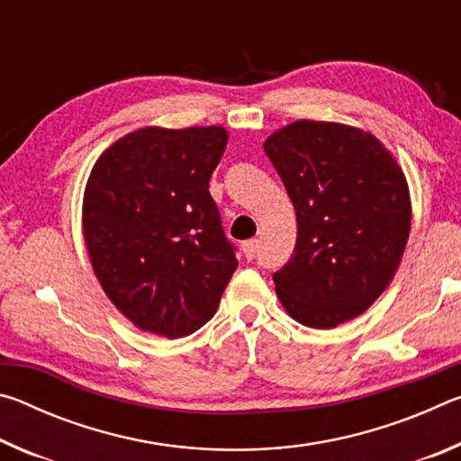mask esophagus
Wrapping results in <instances>:
<instances>
[{
    "label": "esophagus",
    "mask_w": 461,
    "mask_h": 461,
    "mask_svg": "<svg viewBox=\"0 0 461 461\" xmlns=\"http://www.w3.org/2000/svg\"><path fill=\"white\" fill-rule=\"evenodd\" d=\"M258 240H248L241 244V249H244V256L248 260H254L256 258V252H258Z\"/></svg>",
    "instance_id": "obj_1"
}]
</instances>
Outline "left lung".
Wrapping results in <instances>:
<instances>
[{"label": "left lung", "mask_w": 461, "mask_h": 461, "mask_svg": "<svg viewBox=\"0 0 461 461\" xmlns=\"http://www.w3.org/2000/svg\"><path fill=\"white\" fill-rule=\"evenodd\" d=\"M296 212L294 252L272 278L296 321L331 330L394 278L411 231L409 185L368 131L299 120L264 142Z\"/></svg>", "instance_id": "obj_1"}]
</instances>
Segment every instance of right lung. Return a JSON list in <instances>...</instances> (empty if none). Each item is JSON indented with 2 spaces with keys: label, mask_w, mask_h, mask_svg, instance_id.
Here are the masks:
<instances>
[{
  "label": "right lung",
  "mask_w": 461,
  "mask_h": 461,
  "mask_svg": "<svg viewBox=\"0 0 461 461\" xmlns=\"http://www.w3.org/2000/svg\"><path fill=\"white\" fill-rule=\"evenodd\" d=\"M228 131L142 128L99 156L83 233L109 301L142 331L185 338L215 315L238 268L209 178Z\"/></svg>",
  "instance_id": "1"
}]
</instances>
